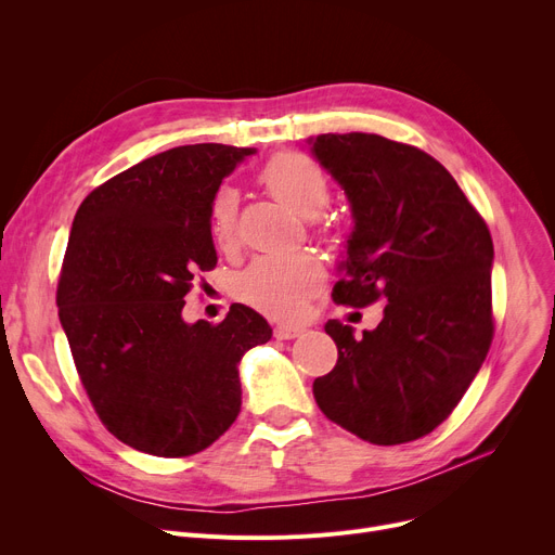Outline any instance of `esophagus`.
<instances>
[{
  "mask_svg": "<svg viewBox=\"0 0 555 555\" xmlns=\"http://www.w3.org/2000/svg\"><path fill=\"white\" fill-rule=\"evenodd\" d=\"M299 335H304V328H301V326L279 324V326L274 328V337H276V339H295V337H299Z\"/></svg>",
  "mask_w": 555,
  "mask_h": 555,
  "instance_id": "obj_1",
  "label": "esophagus"
}]
</instances>
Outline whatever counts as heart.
Listing matches in <instances>:
<instances>
[{"instance_id":"1","label":"heart","mask_w":555,"mask_h":555,"mask_svg":"<svg viewBox=\"0 0 555 555\" xmlns=\"http://www.w3.org/2000/svg\"><path fill=\"white\" fill-rule=\"evenodd\" d=\"M268 191L304 218H317L331 199V184L324 170L299 153L272 157L260 172ZM238 191L224 184L216 191L209 209V233L220 249L236 243ZM324 281L322 260L308 251L266 254L254 258L236 276V295L249 306L272 317H299L308 299Z\"/></svg>"}]
</instances>
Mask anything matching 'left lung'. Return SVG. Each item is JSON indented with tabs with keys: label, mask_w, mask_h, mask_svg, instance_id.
<instances>
[{
	"label": "left lung",
	"mask_w": 555,
	"mask_h": 555,
	"mask_svg": "<svg viewBox=\"0 0 555 555\" xmlns=\"http://www.w3.org/2000/svg\"><path fill=\"white\" fill-rule=\"evenodd\" d=\"M312 157L351 204L337 304L383 301V322L356 337L328 319L337 364L312 385L319 410L375 446L439 427L492 341V238L443 164L380 134H319Z\"/></svg>",
	"instance_id": "left-lung-1"
}]
</instances>
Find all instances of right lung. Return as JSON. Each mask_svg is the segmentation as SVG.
<instances>
[{"label": "right lung", "mask_w": 555, "mask_h": 555, "mask_svg": "<svg viewBox=\"0 0 555 555\" xmlns=\"http://www.w3.org/2000/svg\"><path fill=\"white\" fill-rule=\"evenodd\" d=\"M256 149L178 145L82 199L57 281V314L80 383L121 443L155 456L209 448L241 414L238 362L272 337L233 304L220 324H186L184 297L218 256L216 191Z\"/></svg>", "instance_id": "1"}]
</instances>
